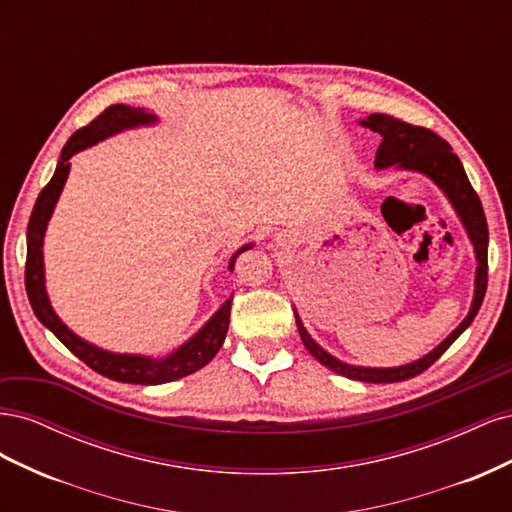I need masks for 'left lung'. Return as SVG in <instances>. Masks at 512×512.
Wrapping results in <instances>:
<instances>
[{"instance_id": "obj_1", "label": "left lung", "mask_w": 512, "mask_h": 512, "mask_svg": "<svg viewBox=\"0 0 512 512\" xmlns=\"http://www.w3.org/2000/svg\"><path fill=\"white\" fill-rule=\"evenodd\" d=\"M361 126L374 130L382 136V143L376 153V168L397 166L401 170H414V173H421V175L429 177L446 194V198L451 200L453 209L457 211L463 228H466V232H468V237L474 245L476 262H478L476 280H474V299H472V307H470L468 316L463 318L459 327L451 335H448L438 348H433L429 354L423 356V359H418L408 365L359 367V365H348L344 361H339L333 354L322 350L314 342L312 335H309L307 329L303 327L299 314L294 312V318H297V329L303 339V346L320 365H324L327 369L335 371V374L346 376L350 380L386 384V382L410 380L418 374H423V371L436 363L440 356L448 350V346H451L455 339L470 327L472 320L478 314L480 305H483L485 290H487L489 230H487V220H485L483 205H480V198L474 192L466 170H463V166H461V160L455 156L453 147L448 145L444 138H440L436 132H431L427 128L412 126V123H406L397 117L382 115V113L369 115L367 119L361 121Z\"/></svg>"}]
</instances>
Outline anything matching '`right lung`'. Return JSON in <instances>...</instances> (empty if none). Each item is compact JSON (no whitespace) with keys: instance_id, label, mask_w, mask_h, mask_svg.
I'll return each instance as SVG.
<instances>
[{"instance_id":"obj_1","label":"right lung","mask_w":512,"mask_h":512,"mask_svg":"<svg viewBox=\"0 0 512 512\" xmlns=\"http://www.w3.org/2000/svg\"><path fill=\"white\" fill-rule=\"evenodd\" d=\"M158 117L147 113L145 108H132L128 104H113L108 106L104 113H100L89 126L76 130L70 138L66 147L61 149V156L55 168V175L51 181L44 185V190L38 194V200L32 211V218L27 224V262H25V288L29 303L36 318L44 324L46 329L53 331V335L64 344L72 354L79 356V359L89 365L98 374L117 380V382H128V384H164L173 382L183 376H190L200 367H205L218 350L222 348L228 322H230V305L232 297L222 303V307L215 312L209 322L200 329L196 335H192L188 342L179 346L175 352H170L162 359H153V356L143 354H119V352H108L94 344L85 342L83 337L72 333L59 316L53 312L49 294H46L44 286V262H42V243H44V232L46 224H49L53 209L59 200L61 190H64V183L70 173V158L74 153H79L98 141L113 136L117 132L138 128V126H151L156 123ZM252 243L243 245L235 256L230 258L228 269L235 267V258L250 250Z\"/></svg>"}]
</instances>
